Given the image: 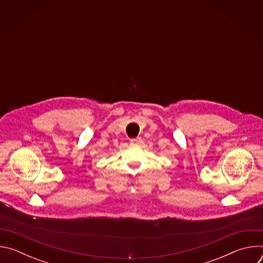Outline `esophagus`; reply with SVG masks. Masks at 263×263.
Returning a JSON list of instances; mask_svg holds the SVG:
<instances>
[{
    "label": "esophagus",
    "instance_id": "obj_1",
    "mask_svg": "<svg viewBox=\"0 0 263 263\" xmlns=\"http://www.w3.org/2000/svg\"><path fill=\"white\" fill-rule=\"evenodd\" d=\"M140 142H141V138L140 137H135V138L130 139V143L131 144H139Z\"/></svg>",
    "mask_w": 263,
    "mask_h": 263
}]
</instances>
